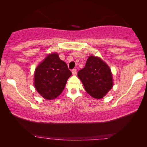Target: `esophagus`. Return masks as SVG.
<instances>
[{"instance_id": "obj_1", "label": "esophagus", "mask_w": 147, "mask_h": 147, "mask_svg": "<svg viewBox=\"0 0 147 147\" xmlns=\"http://www.w3.org/2000/svg\"><path fill=\"white\" fill-rule=\"evenodd\" d=\"M71 71H72V74H73V75H76V74H77V70H76V69H73Z\"/></svg>"}]
</instances>
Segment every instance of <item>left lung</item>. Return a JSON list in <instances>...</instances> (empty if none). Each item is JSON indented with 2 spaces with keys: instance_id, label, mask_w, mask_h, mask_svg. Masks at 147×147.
I'll return each mask as SVG.
<instances>
[{
  "instance_id": "8db88e82",
  "label": "left lung",
  "mask_w": 147,
  "mask_h": 147,
  "mask_svg": "<svg viewBox=\"0 0 147 147\" xmlns=\"http://www.w3.org/2000/svg\"><path fill=\"white\" fill-rule=\"evenodd\" d=\"M86 91L94 98L100 99L112 88L111 70L99 57L90 56L86 65L78 72Z\"/></svg>"
}]
</instances>
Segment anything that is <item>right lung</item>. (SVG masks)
I'll use <instances>...</instances> for the list:
<instances>
[{
	"instance_id": "add662e5",
	"label": "right lung",
	"mask_w": 147,
	"mask_h": 147,
	"mask_svg": "<svg viewBox=\"0 0 147 147\" xmlns=\"http://www.w3.org/2000/svg\"><path fill=\"white\" fill-rule=\"evenodd\" d=\"M71 74L65 62L60 59L57 53H52L36 68L35 87L44 98L54 99L63 92Z\"/></svg>"
}]
</instances>
